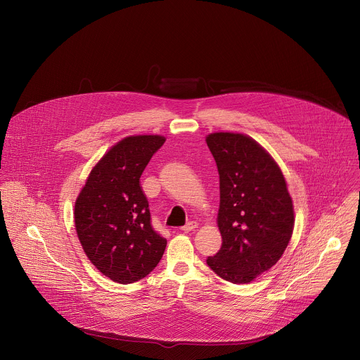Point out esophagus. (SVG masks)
Segmentation results:
<instances>
[{
    "label": "esophagus",
    "instance_id": "esophagus-1",
    "mask_svg": "<svg viewBox=\"0 0 360 360\" xmlns=\"http://www.w3.org/2000/svg\"><path fill=\"white\" fill-rule=\"evenodd\" d=\"M197 228V222H194V221H191V222H188L187 225H184L183 228H181V231L184 232V233H188V232H191V231H194Z\"/></svg>",
    "mask_w": 360,
    "mask_h": 360
}]
</instances>
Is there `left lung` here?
I'll list each match as a JSON object with an SVG mask.
<instances>
[{
    "mask_svg": "<svg viewBox=\"0 0 360 360\" xmlns=\"http://www.w3.org/2000/svg\"><path fill=\"white\" fill-rule=\"evenodd\" d=\"M207 145L219 172L218 226L222 247L208 266L232 283H248L282 257L295 214L285 177L252 138L214 132Z\"/></svg>",
    "mask_w": 360,
    "mask_h": 360,
    "instance_id": "8db88e82",
    "label": "left lung"
}]
</instances>
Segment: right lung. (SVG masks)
Segmentation results:
<instances>
[{"label": "right lung", "mask_w": 360, "mask_h": 360, "mask_svg": "<svg viewBox=\"0 0 360 360\" xmlns=\"http://www.w3.org/2000/svg\"><path fill=\"white\" fill-rule=\"evenodd\" d=\"M165 141L160 135L121 139L92 169L75 202V229L85 254L117 283H132L150 274L167 244L152 228L139 184Z\"/></svg>", "instance_id": "right-lung-1"}]
</instances>
